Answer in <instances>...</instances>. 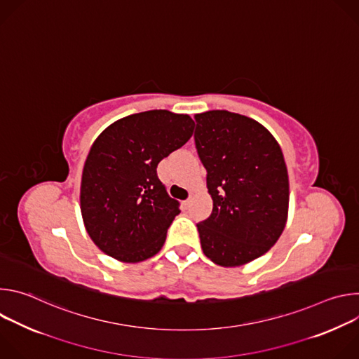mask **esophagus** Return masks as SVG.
I'll list each match as a JSON object with an SVG mask.
<instances>
[{
    "instance_id": "1",
    "label": "esophagus",
    "mask_w": 359,
    "mask_h": 359,
    "mask_svg": "<svg viewBox=\"0 0 359 359\" xmlns=\"http://www.w3.org/2000/svg\"><path fill=\"white\" fill-rule=\"evenodd\" d=\"M190 203H191V197H189V198H187V200H184V201H183V206H184V208H187V206H189V204H190Z\"/></svg>"
}]
</instances>
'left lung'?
Returning a JSON list of instances; mask_svg holds the SVG:
<instances>
[{
  "label": "left lung",
  "mask_w": 359,
  "mask_h": 359,
  "mask_svg": "<svg viewBox=\"0 0 359 359\" xmlns=\"http://www.w3.org/2000/svg\"><path fill=\"white\" fill-rule=\"evenodd\" d=\"M198 158L213 212L197 224L201 250L222 267L262 257L288 217L290 184L281 147L260 122L229 111L194 115Z\"/></svg>",
  "instance_id": "8db88e82"
}]
</instances>
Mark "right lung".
<instances>
[{
	"mask_svg": "<svg viewBox=\"0 0 359 359\" xmlns=\"http://www.w3.org/2000/svg\"><path fill=\"white\" fill-rule=\"evenodd\" d=\"M193 125L189 115L155 109L125 116L95 139L79 201L85 229L100 251L140 263L162 250L180 210L156 168L191 137Z\"/></svg>",
	"mask_w": 359,
	"mask_h": 359,
	"instance_id": "1",
	"label": "right lung"
}]
</instances>
